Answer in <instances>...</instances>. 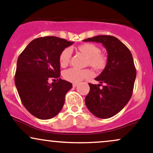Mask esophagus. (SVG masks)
I'll use <instances>...</instances> for the list:
<instances>
[{
	"mask_svg": "<svg viewBox=\"0 0 153 153\" xmlns=\"http://www.w3.org/2000/svg\"><path fill=\"white\" fill-rule=\"evenodd\" d=\"M78 85V83H73V86L74 87V88H75V87H77Z\"/></svg>",
	"mask_w": 153,
	"mask_h": 153,
	"instance_id": "1",
	"label": "esophagus"
}]
</instances>
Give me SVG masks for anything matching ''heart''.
Returning a JSON list of instances; mask_svg holds the SVG:
<instances>
[{
  "label": "heart",
  "mask_w": 153,
  "mask_h": 153,
  "mask_svg": "<svg viewBox=\"0 0 153 153\" xmlns=\"http://www.w3.org/2000/svg\"><path fill=\"white\" fill-rule=\"evenodd\" d=\"M78 50L84 56L88 58V64L89 66L96 70H100L105 68L107 63V57L105 54L100 53V49L98 46L92 43H84L78 46ZM71 50L70 48H65L59 56V63L62 67L68 65L70 61ZM92 75V72L88 69L79 70L76 68H70L63 73V77L65 80L71 83L79 82L89 78Z\"/></svg>",
  "instance_id": "1"
}]
</instances>
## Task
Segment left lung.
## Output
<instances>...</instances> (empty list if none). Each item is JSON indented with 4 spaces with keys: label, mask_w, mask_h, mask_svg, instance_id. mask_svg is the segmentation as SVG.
I'll return each mask as SVG.
<instances>
[{
    "label": "left lung",
    "mask_w": 153,
    "mask_h": 153,
    "mask_svg": "<svg viewBox=\"0 0 153 153\" xmlns=\"http://www.w3.org/2000/svg\"><path fill=\"white\" fill-rule=\"evenodd\" d=\"M83 41L101 43L107 50L106 66L95 78L100 84L88 83L90 91L85 102L96 117L109 118L118 113L131 97L137 75L133 56L126 45L114 36H97Z\"/></svg>",
    "instance_id": "8db88e82"
}]
</instances>
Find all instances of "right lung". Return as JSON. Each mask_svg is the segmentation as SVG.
I'll return each instance as SVG.
<instances>
[{
    "instance_id": "obj_1",
    "label": "right lung",
    "mask_w": 153,
    "mask_h": 153,
    "mask_svg": "<svg viewBox=\"0 0 153 153\" xmlns=\"http://www.w3.org/2000/svg\"><path fill=\"white\" fill-rule=\"evenodd\" d=\"M73 43L55 36L38 38L19 56L15 85L23 105L38 118H52L62 109L65 95L73 85L59 78V56ZM50 78L58 82L50 85Z\"/></svg>"
}]
</instances>
